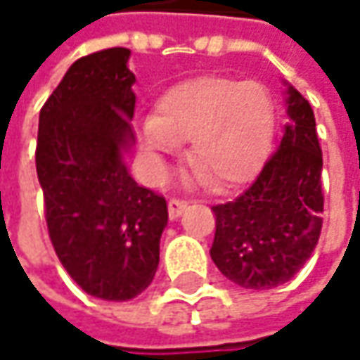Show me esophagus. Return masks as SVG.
Returning <instances> with one entry per match:
<instances>
[{"mask_svg": "<svg viewBox=\"0 0 360 360\" xmlns=\"http://www.w3.org/2000/svg\"><path fill=\"white\" fill-rule=\"evenodd\" d=\"M185 207H187V201L171 200L169 201V218H171V220H177L181 214L185 212Z\"/></svg>", "mask_w": 360, "mask_h": 360, "instance_id": "esophagus-1", "label": "esophagus"}]
</instances>
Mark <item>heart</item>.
<instances>
[{
	"instance_id": "obj_1",
	"label": "heart",
	"mask_w": 360,
	"mask_h": 360,
	"mask_svg": "<svg viewBox=\"0 0 360 360\" xmlns=\"http://www.w3.org/2000/svg\"><path fill=\"white\" fill-rule=\"evenodd\" d=\"M275 103L261 83L230 77H195L169 87L155 114L138 122L136 138L150 181L169 175V157L189 142L191 183L232 189L250 179L271 148Z\"/></svg>"
}]
</instances>
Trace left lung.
<instances>
[{
    "instance_id": "1",
    "label": "left lung",
    "mask_w": 360,
    "mask_h": 360,
    "mask_svg": "<svg viewBox=\"0 0 360 360\" xmlns=\"http://www.w3.org/2000/svg\"><path fill=\"white\" fill-rule=\"evenodd\" d=\"M285 85L283 136L240 198L214 205L212 261L244 289L287 283L311 257L322 230V150L307 99Z\"/></svg>"
}]
</instances>
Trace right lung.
<instances>
[{
    "instance_id": "1",
    "label": "right lung",
    "mask_w": 360,
    "mask_h": 360,
    "mask_svg": "<svg viewBox=\"0 0 360 360\" xmlns=\"http://www.w3.org/2000/svg\"><path fill=\"white\" fill-rule=\"evenodd\" d=\"M128 49L75 60L40 110L36 173L58 261L85 293L128 302L159 266L167 201L140 187L126 157L134 146L136 96Z\"/></svg>"
}]
</instances>
